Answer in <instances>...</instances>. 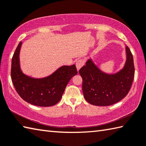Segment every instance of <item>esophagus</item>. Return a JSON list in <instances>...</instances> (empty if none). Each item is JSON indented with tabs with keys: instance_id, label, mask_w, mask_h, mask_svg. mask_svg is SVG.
<instances>
[{
	"instance_id": "esophagus-1",
	"label": "esophagus",
	"mask_w": 146,
	"mask_h": 146,
	"mask_svg": "<svg viewBox=\"0 0 146 146\" xmlns=\"http://www.w3.org/2000/svg\"><path fill=\"white\" fill-rule=\"evenodd\" d=\"M85 64V60L84 59H78L76 60V66L77 68V70L78 71Z\"/></svg>"
}]
</instances>
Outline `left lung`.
I'll return each mask as SVG.
<instances>
[{
    "label": "left lung",
    "instance_id": "1",
    "mask_svg": "<svg viewBox=\"0 0 146 146\" xmlns=\"http://www.w3.org/2000/svg\"><path fill=\"white\" fill-rule=\"evenodd\" d=\"M126 61L123 70L117 73L107 74L101 71L91 59L79 70L82 76V91L85 99L90 104L109 106L125 97L133 83L135 67L130 50L126 46Z\"/></svg>",
    "mask_w": 146,
    "mask_h": 146
}]
</instances>
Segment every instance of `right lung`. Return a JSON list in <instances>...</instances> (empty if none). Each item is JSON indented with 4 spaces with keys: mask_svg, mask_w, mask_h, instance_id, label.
I'll use <instances>...</instances> for the list:
<instances>
[{
    "mask_svg": "<svg viewBox=\"0 0 146 146\" xmlns=\"http://www.w3.org/2000/svg\"><path fill=\"white\" fill-rule=\"evenodd\" d=\"M22 42L13 54L11 76L16 91L22 98L32 105L50 107L59 102L66 87L78 73L76 66H63L47 77L33 78L24 75L20 70L19 54Z\"/></svg>",
    "mask_w": 146,
    "mask_h": 146,
    "instance_id": "right-lung-1",
    "label": "right lung"
}]
</instances>
